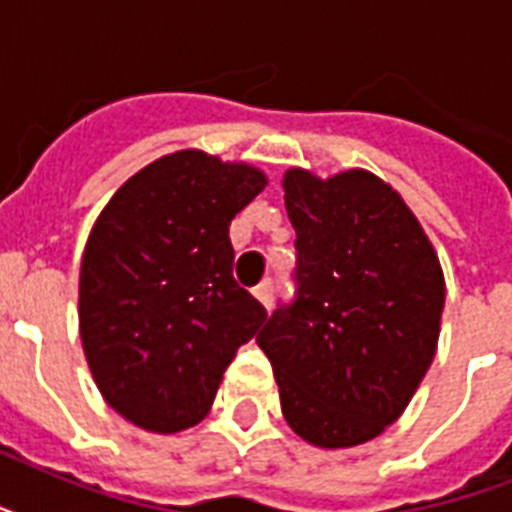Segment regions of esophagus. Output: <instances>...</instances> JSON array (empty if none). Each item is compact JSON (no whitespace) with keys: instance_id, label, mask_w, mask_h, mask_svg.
Instances as JSON below:
<instances>
[{"instance_id":"34e87169","label":"esophagus","mask_w":512,"mask_h":512,"mask_svg":"<svg viewBox=\"0 0 512 512\" xmlns=\"http://www.w3.org/2000/svg\"><path fill=\"white\" fill-rule=\"evenodd\" d=\"M255 297L265 305V308H271V303H273V281L265 279L260 287H255Z\"/></svg>"}]
</instances>
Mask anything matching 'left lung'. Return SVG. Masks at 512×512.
Listing matches in <instances>:
<instances>
[{
    "label": "left lung",
    "mask_w": 512,
    "mask_h": 512,
    "mask_svg": "<svg viewBox=\"0 0 512 512\" xmlns=\"http://www.w3.org/2000/svg\"><path fill=\"white\" fill-rule=\"evenodd\" d=\"M281 185L297 295L257 345L297 436L321 449L366 444L401 417L436 356L444 271L412 209L372 172L321 180L295 167Z\"/></svg>",
    "instance_id": "1"
}]
</instances>
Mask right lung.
<instances>
[{"instance_id": "obj_1", "label": "right lung", "mask_w": 512, "mask_h": 512, "mask_svg": "<svg viewBox=\"0 0 512 512\" xmlns=\"http://www.w3.org/2000/svg\"><path fill=\"white\" fill-rule=\"evenodd\" d=\"M265 175L188 148L132 175L92 225L79 335L111 409L154 433L207 417L236 350L268 313L233 279L228 225Z\"/></svg>"}]
</instances>
